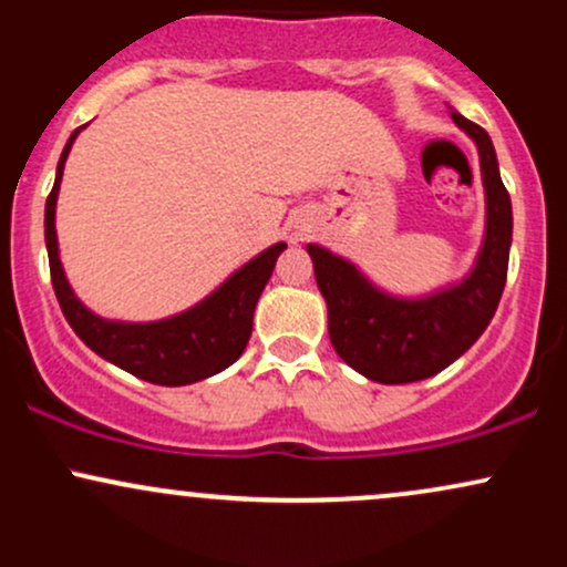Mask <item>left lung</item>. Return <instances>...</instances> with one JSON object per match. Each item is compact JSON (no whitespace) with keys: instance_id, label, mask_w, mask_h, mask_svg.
Returning <instances> with one entry per match:
<instances>
[{"instance_id":"obj_1","label":"left lung","mask_w":567,"mask_h":567,"mask_svg":"<svg viewBox=\"0 0 567 567\" xmlns=\"http://www.w3.org/2000/svg\"><path fill=\"white\" fill-rule=\"evenodd\" d=\"M451 116L477 143L485 186V237L470 275L429 296L400 298L375 288L328 247L306 245L328 303L330 343L370 381L410 383L445 370L485 333L504 292L512 245L509 192L498 175L491 135L466 116Z\"/></svg>"}]
</instances>
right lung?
Wrapping results in <instances>:
<instances>
[{
	"label": "right lung",
	"instance_id": "1",
	"mask_svg": "<svg viewBox=\"0 0 567 567\" xmlns=\"http://www.w3.org/2000/svg\"><path fill=\"white\" fill-rule=\"evenodd\" d=\"M82 127L71 133L63 148L61 162L55 171V184L44 205V243H48L50 277L63 317H66L74 333L95 351L97 357L112 365L127 370L135 379L159 386H186L202 379L220 373L239 360L252 333V311L258 298L269 282L271 271L285 243H277L258 252L252 261L237 269L216 288L205 301L181 315L157 322H120L103 320L90 311L71 290L66 271L58 258V234H55V202L61 192L63 165Z\"/></svg>",
	"mask_w": 567,
	"mask_h": 567
}]
</instances>
